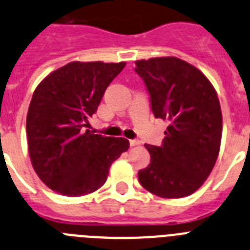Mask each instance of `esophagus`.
<instances>
[{
  "mask_svg": "<svg viewBox=\"0 0 250 250\" xmlns=\"http://www.w3.org/2000/svg\"><path fill=\"white\" fill-rule=\"evenodd\" d=\"M141 145V142L138 139H129V146L130 147H134V146H138Z\"/></svg>",
  "mask_w": 250,
  "mask_h": 250,
  "instance_id": "obj_1",
  "label": "esophagus"
}]
</instances>
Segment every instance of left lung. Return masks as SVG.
Listing matches in <instances>:
<instances>
[{
	"instance_id": "1",
	"label": "left lung",
	"mask_w": 250,
	"mask_h": 250,
	"mask_svg": "<svg viewBox=\"0 0 250 250\" xmlns=\"http://www.w3.org/2000/svg\"><path fill=\"white\" fill-rule=\"evenodd\" d=\"M156 118L168 123L161 147L145 145L150 163L138 172L143 188L162 198L192 194L219 154L222 111L217 92L198 68L177 57L136 61Z\"/></svg>"
}]
</instances>
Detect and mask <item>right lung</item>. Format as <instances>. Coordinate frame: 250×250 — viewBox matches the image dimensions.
I'll return each instance as SVG.
<instances>
[{
    "mask_svg": "<svg viewBox=\"0 0 250 250\" xmlns=\"http://www.w3.org/2000/svg\"><path fill=\"white\" fill-rule=\"evenodd\" d=\"M125 62H71L49 73L35 89L27 113L33 169L48 188L67 197L97 190L109 167L129 148L125 138L89 130L109 83Z\"/></svg>",
    "mask_w": 250,
    "mask_h": 250,
    "instance_id": "right-lung-1",
    "label": "right lung"
}]
</instances>
